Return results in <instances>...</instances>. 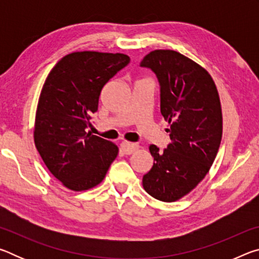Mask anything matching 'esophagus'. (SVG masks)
Masks as SVG:
<instances>
[{
	"label": "esophagus",
	"instance_id": "1",
	"mask_svg": "<svg viewBox=\"0 0 259 259\" xmlns=\"http://www.w3.org/2000/svg\"><path fill=\"white\" fill-rule=\"evenodd\" d=\"M138 148L137 144L134 143H128V142H122L121 143V150L124 154H131L134 151H136Z\"/></svg>",
	"mask_w": 259,
	"mask_h": 259
}]
</instances>
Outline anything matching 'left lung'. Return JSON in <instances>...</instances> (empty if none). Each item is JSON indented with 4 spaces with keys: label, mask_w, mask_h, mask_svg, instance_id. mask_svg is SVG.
I'll list each match as a JSON object with an SVG mask.
<instances>
[{
    "label": "left lung",
    "mask_w": 259,
    "mask_h": 259,
    "mask_svg": "<svg viewBox=\"0 0 259 259\" xmlns=\"http://www.w3.org/2000/svg\"><path fill=\"white\" fill-rule=\"evenodd\" d=\"M140 66L152 69L160 83L161 114L171 140L163 151L150 146L154 163L143 186L153 198L174 202L195 188L213 163L223 134L221 100L210 74L177 51H152Z\"/></svg>",
    "instance_id": "left-lung-1"
}]
</instances>
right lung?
<instances>
[{
	"label": "right lung",
	"instance_id": "right-lung-1",
	"mask_svg": "<svg viewBox=\"0 0 259 259\" xmlns=\"http://www.w3.org/2000/svg\"><path fill=\"white\" fill-rule=\"evenodd\" d=\"M130 63L123 54L72 52L48 75L38 99L34 142L49 171L69 190L103 182L119 148L87 133L104 85Z\"/></svg>",
	"mask_w": 259,
	"mask_h": 259
}]
</instances>
